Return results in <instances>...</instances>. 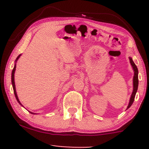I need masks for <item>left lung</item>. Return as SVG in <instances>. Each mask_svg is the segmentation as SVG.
Masks as SVG:
<instances>
[{
	"instance_id": "left-lung-1",
	"label": "left lung",
	"mask_w": 149,
	"mask_h": 149,
	"mask_svg": "<svg viewBox=\"0 0 149 149\" xmlns=\"http://www.w3.org/2000/svg\"><path fill=\"white\" fill-rule=\"evenodd\" d=\"M129 59H130V64L132 65V66L134 73V77H133V91H132V93L130 100V102L127 107V109H129V108L132 106V104H133V102H134L135 95H136V91H137V89H138V84H139V80H138V69L134 63V61H133L131 57H129Z\"/></svg>"
}]
</instances>
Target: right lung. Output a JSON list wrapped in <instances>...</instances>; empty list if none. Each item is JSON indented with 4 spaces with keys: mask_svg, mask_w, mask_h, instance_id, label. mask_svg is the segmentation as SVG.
<instances>
[{
    "mask_svg": "<svg viewBox=\"0 0 149 149\" xmlns=\"http://www.w3.org/2000/svg\"><path fill=\"white\" fill-rule=\"evenodd\" d=\"M20 56H21V54H19V55L17 57L16 60H15V63L17 62V59H19V58ZM15 69H16V64H15L14 69H13V71H12V84H13V90H14L15 96V97H16V99H17V100L18 103L21 106H22V104H21V102H20L19 100L17 95V92H16V89H15ZM29 112L31 113H32V114H35V113H32V112H31V111H29Z\"/></svg>",
    "mask_w": 149,
    "mask_h": 149,
    "instance_id": "add662e5",
    "label": "right lung"
}]
</instances>
